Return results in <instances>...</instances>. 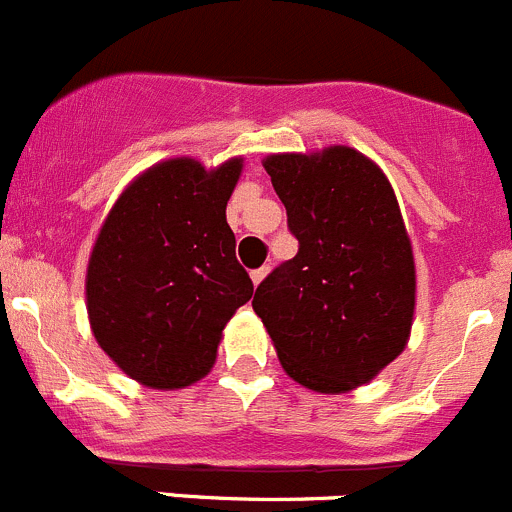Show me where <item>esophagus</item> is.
<instances>
[{
	"label": "esophagus",
	"mask_w": 512,
	"mask_h": 512,
	"mask_svg": "<svg viewBox=\"0 0 512 512\" xmlns=\"http://www.w3.org/2000/svg\"><path fill=\"white\" fill-rule=\"evenodd\" d=\"M266 274H269V266H261V269H256V271H251V281L256 286L261 284V281L266 279Z\"/></svg>",
	"instance_id": "1"
}]
</instances>
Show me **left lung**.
<instances>
[{
    "label": "left lung",
    "instance_id": "obj_1",
    "mask_svg": "<svg viewBox=\"0 0 512 512\" xmlns=\"http://www.w3.org/2000/svg\"><path fill=\"white\" fill-rule=\"evenodd\" d=\"M264 168L299 253L261 281L253 311L301 387H362L405 352L415 321V253L392 183L349 145L266 155Z\"/></svg>",
    "mask_w": 512,
    "mask_h": 512
}]
</instances>
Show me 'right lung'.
I'll return each mask as SVG.
<instances>
[{"label": "right lung", "instance_id": "right-lung-1", "mask_svg": "<svg viewBox=\"0 0 512 512\" xmlns=\"http://www.w3.org/2000/svg\"><path fill=\"white\" fill-rule=\"evenodd\" d=\"M243 158L216 168L180 155L130 180L97 231L85 274L102 352L148 389H183L213 369L223 329L253 294L226 206Z\"/></svg>", "mask_w": 512, "mask_h": 512}]
</instances>
